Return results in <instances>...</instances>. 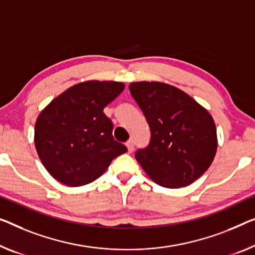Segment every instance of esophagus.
Returning a JSON list of instances; mask_svg holds the SVG:
<instances>
[{
    "label": "esophagus",
    "instance_id": "esophagus-1",
    "mask_svg": "<svg viewBox=\"0 0 255 255\" xmlns=\"http://www.w3.org/2000/svg\"><path fill=\"white\" fill-rule=\"evenodd\" d=\"M126 145H127L129 153H131V152L134 151V142H132V140H128V142L126 143Z\"/></svg>",
    "mask_w": 255,
    "mask_h": 255
}]
</instances>
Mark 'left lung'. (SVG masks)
Returning <instances> with one entry per match:
<instances>
[{"mask_svg": "<svg viewBox=\"0 0 255 255\" xmlns=\"http://www.w3.org/2000/svg\"><path fill=\"white\" fill-rule=\"evenodd\" d=\"M129 90L149 124V145L135 158L155 183L187 187L200 177L215 157L218 138L213 118L176 87L134 82Z\"/></svg>", "mask_w": 255, "mask_h": 255, "instance_id": "8db88e82", "label": "left lung"}]
</instances>
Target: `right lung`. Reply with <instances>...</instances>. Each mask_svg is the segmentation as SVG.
<instances>
[{
    "mask_svg": "<svg viewBox=\"0 0 255 255\" xmlns=\"http://www.w3.org/2000/svg\"><path fill=\"white\" fill-rule=\"evenodd\" d=\"M123 82L78 83L50 102L35 123L34 142L45 169L68 187L88 184L113 159L127 151L113 138L106 105L124 90Z\"/></svg>",
    "mask_w": 255,
    "mask_h": 255,
    "instance_id": "obj_1",
    "label": "right lung"
}]
</instances>
